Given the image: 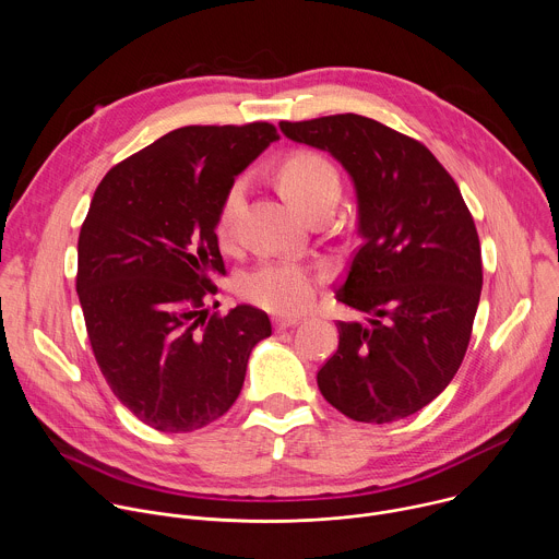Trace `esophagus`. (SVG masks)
<instances>
[{
	"label": "esophagus",
	"instance_id": "1",
	"mask_svg": "<svg viewBox=\"0 0 559 559\" xmlns=\"http://www.w3.org/2000/svg\"><path fill=\"white\" fill-rule=\"evenodd\" d=\"M294 325H298V318L296 316H276L274 318V330L276 332H283V330L294 328Z\"/></svg>",
	"mask_w": 559,
	"mask_h": 559
}]
</instances>
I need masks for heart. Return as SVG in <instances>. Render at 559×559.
Segmentation results:
<instances>
[{"mask_svg":"<svg viewBox=\"0 0 559 559\" xmlns=\"http://www.w3.org/2000/svg\"><path fill=\"white\" fill-rule=\"evenodd\" d=\"M283 194L305 214L311 205L338 199L341 194V175L328 156L313 150L292 152L278 173ZM246 194V179H236L216 214V234L221 241H229L234 234V223L241 212ZM321 281L318 272L305 263L296 261H265L243 274L236 283V292L257 307L276 313H294L309 305L313 298L316 285Z\"/></svg>","mask_w":559,"mask_h":559,"instance_id":"heart-1","label":"heart"}]
</instances>
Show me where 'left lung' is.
I'll list each match as a JSON object with an SVG mask.
<instances>
[{
  "instance_id": "1",
  "label": "left lung",
  "mask_w": 559,
  "mask_h": 559,
  "mask_svg": "<svg viewBox=\"0 0 559 559\" xmlns=\"http://www.w3.org/2000/svg\"><path fill=\"white\" fill-rule=\"evenodd\" d=\"M285 136L332 152L358 197L360 248L336 300L367 311L338 321L318 369L325 401L358 423L427 407L460 369L483 292L480 238L453 177L431 150L360 115L281 121Z\"/></svg>"
}]
</instances>
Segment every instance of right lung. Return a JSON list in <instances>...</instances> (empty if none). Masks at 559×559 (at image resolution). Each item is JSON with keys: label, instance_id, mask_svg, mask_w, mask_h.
<instances>
[{"label": "right lung", "instance_id": "right-lung-1", "mask_svg": "<svg viewBox=\"0 0 559 559\" xmlns=\"http://www.w3.org/2000/svg\"><path fill=\"white\" fill-rule=\"evenodd\" d=\"M267 121L186 126L102 179L76 243V294L97 365L121 405L156 431L188 433L241 393L265 311L210 313L223 194L276 141Z\"/></svg>", "mask_w": 559, "mask_h": 559}]
</instances>
